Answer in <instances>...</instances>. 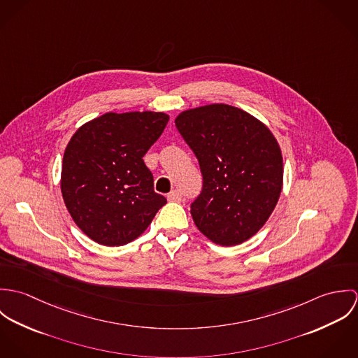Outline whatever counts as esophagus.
Wrapping results in <instances>:
<instances>
[{
	"label": "esophagus",
	"instance_id": "34e87169",
	"mask_svg": "<svg viewBox=\"0 0 358 358\" xmlns=\"http://www.w3.org/2000/svg\"><path fill=\"white\" fill-rule=\"evenodd\" d=\"M168 200L173 201V203H179V201H182V193L179 190H173L168 194Z\"/></svg>",
	"mask_w": 358,
	"mask_h": 358
}]
</instances>
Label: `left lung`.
I'll list each match as a JSON object with an SVG mask.
<instances>
[{"instance_id":"left-lung-1","label":"left lung","mask_w":358,"mask_h":358,"mask_svg":"<svg viewBox=\"0 0 358 358\" xmlns=\"http://www.w3.org/2000/svg\"><path fill=\"white\" fill-rule=\"evenodd\" d=\"M175 125L196 154L201 194L192 204L212 243L238 245L263 227L282 190V154L271 131L250 113L223 103L182 111Z\"/></svg>"}]
</instances>
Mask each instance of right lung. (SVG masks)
Returning a JSON list of instances; mask_svg holds the SVG:
<instances>
[{
    "label": "right lung",
    "instance_id": "add662e5",
    "mask_svg": "<svg viewBox=\"0 0 358 358\" xmlns=\"http://www.w3.org/2000/svg\"><path fill=\"white\" fill-rule=\"evenodd\" d=\"M169 115L155 111L106 113L71 136L63 155L60 189L76 224L94 241L125 245L152 223L166 199L154 192L143 155Z\"/></svg>",
    "mask_w": 358,
    "mask_h": 358
}]
</instances>
